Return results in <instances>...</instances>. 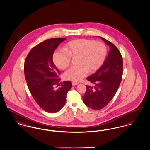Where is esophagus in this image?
Wrapping results in <instances>:
<instances>
[{
    "label": "esophagus",
    "instance_id": "esophagus-1",
    "mask_svg": "<svg viewBox=\"0 0 150 150\" xmlns=\"http://www.w3.org/2000/svg\"><path fill=\"white\" fill-rule=\"evenodd\" d=\"M73 86H76V85H77L78 84V83H77V82H72Z\"/></svg>",
    "mask_w": 150,
    "mask_h": 150
}]
</instances>
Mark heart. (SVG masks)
<instances>
[{"label":"heart","instance_id":"1","mask_svg":"<svg viewBox=\"0 0 150 150\" xmlns=\"http://www.w3.org/2000/svg\"><path fill=\"white\" fill-rule=\"evenodd\" d=\"M65 52L56 51L53 61L57 67L64 69L69 66L71 58L78 57L79 67L69 68L64 73V78L73 82H79L89 71L93 72L102 66L107 55L105 45L93 40L78 39L67 43L63 47Z\"/></svg>","mask_w":150,"mask_h":150}]
</instances>
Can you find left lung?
I'll use <instances>...</instances> for the list:
<instances>
[{"label": "left lung", "mask_w": 150, "mask_h": 150, "mask_svg": "<svg viewBox=\"0 0 150 150\" xmlns=\"http://www.w3.org/2000/svg\"><path fill=\"white\" fill-rule=\"evenodd\" d=\"M110 51L105 61L99 69L87 79L94 84L86 85L87 90L83 96L84 103L91 109L100 110L112 100L121 82L123 74V59L116 47L101 37Z\"/></svg>", "instance_id": "8db88e82"}]
</instances>
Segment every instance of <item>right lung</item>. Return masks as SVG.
I'll return each instance as SVG.
<instances>
[{"label":"right lung","mask_w":150,"mask_h":150,"mask_svg":"<svg viewBox=\"0 0 150 150\" xmlns=\"http://www.w3.org/2000/svg\"><path fill=\"white\" fill-rule=\"evenodd\" d=\"M65 38L47 39L33 47L24 62V75L34 100L45 112L56 113L66 103L67 92L71 89V81H64L61 87L54 86L60 81L58 69L53 61L54 52ZM61 86V85H59Z\"/></svg>","instance_id":"obj_1"}]
</instances>
